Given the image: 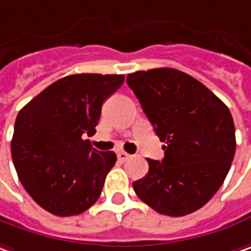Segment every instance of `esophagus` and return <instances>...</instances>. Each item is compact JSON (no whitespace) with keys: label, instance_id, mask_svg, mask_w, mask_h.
<instances>
[{"label":"esophagus","instance_id":"1","mask_svg":"<svg viewBox=\"0 0 251 251\" xmlns=\"http://www.w3.org/2000/svg\"><path fill=\"white\" fill-rule=\"evenodd\" d=\"M116 156H118V160H119L121 163H124V161H126L127 158L130 157V154H127L126 151H118V154H116Z\"/></svg>","mask_w":251,"mask_h":251}]
</instances>
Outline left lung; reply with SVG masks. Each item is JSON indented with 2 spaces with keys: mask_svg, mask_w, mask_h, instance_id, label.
Returning <instances> with one entry per match:
<instances>
[{
  "mask_svg": "<svg viewBox=\"0 0 251 251\" xmlns=\"http://www.w3.org/2000/svg\"><path fill=\"white\" fill-rule=\"evenodd\" d=\"M127 85L154 126L164 158H147L149 173L133 182L156 212H195L221 188L232 166L236 136L229 108L202 82L176 69L127 74Z\"/></svg>",
  "mask_w": 251,
  "mask_h": 251,
  "instance_id": "left-lung-1",
  "label": "left lung"
}]
</instances>
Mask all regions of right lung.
I'll list each match as a JSON object with an SVG mask.
<instances>
[{
  "label": "right lung",
  "instance_id": "1",
  "mask_svg": "<svg viewBox=\"0 0 251 251\" xmlns=\"http://www.w3.org/2000/svg\"><path fill=\"white\" fill-rule=\"evenodd\" d=\"M122 74H73L50 84L17 116L11 154L32 200L56 216L80 215L101 195L115 166L114 151L88 139L104 101L124 84Z\"/></svg>",
  "mask_w": 251,
  "mask_h": 251
}]
</instances>
